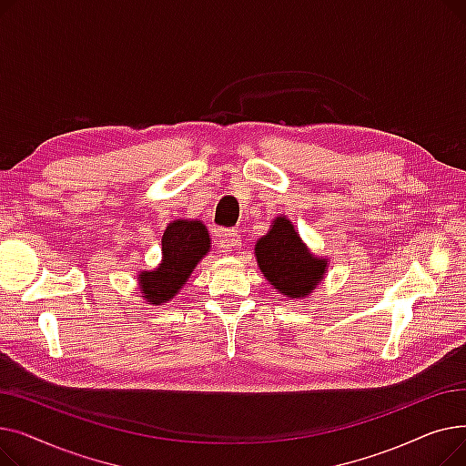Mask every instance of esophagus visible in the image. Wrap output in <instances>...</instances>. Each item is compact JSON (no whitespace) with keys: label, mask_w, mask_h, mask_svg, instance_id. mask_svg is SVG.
<instances>
[{"label":"esophagus","mask_w":466,"mask_h":466,"mask_svg":"<svg viewBox=\"0 0 466 466\" xmlns=\"http://www.w3.org/2000/svg\"><path fill=\"white\" fill-rule=\"evenodd\" d=\"M239 246H241V236H239L238 228H227L220 232V248H223L225 251L238 249Z\"/></svg>","instance_id":"34e87169"}]
</instances>
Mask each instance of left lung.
Returning a JSON list of instances; mask_svg holds the SVG:
<instances>
[{
    "label": "left lung",
    "mask_w": 466,
    "mask_h": 466,
    "mask_svg": "<svg viewBox=\"0 0 466 466\" xmlns=\"http://www.w3.org/2000/svg\"><path fill=\"white\" fill-rule=\"evenodd\" d=\"M255 257L264 278L289 299H304L327 274L329 258L315 257L295 225L285 217H276L270 232L255 246Z\"/></svg>",
    "instance_id": "left-lung-1"
}]
</instances>
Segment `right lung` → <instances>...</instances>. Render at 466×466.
<instances>
[{"label":"right lung","mask_w":466,"mask_h":466,"mask_svg":"<svg viewBox=\"0 0 466 466\" xmlns=\"http://www.w3.org/2000/svg\"><path fill=\"white\" fill-rule=\"evenodd\" d=\"M211 238L202 220L177 218L162 236V262L137 276L143 297L155 306L174 299L190 274L209 251Z\"/></svg>","instance_id":"add662e5"}]
</instances>
